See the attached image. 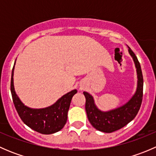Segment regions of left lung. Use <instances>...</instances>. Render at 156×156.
I'll return each mask as SVG.
<instances>
[{
    "instance_id": "8db88e82",
    "label": "left lung",
    "mask_w": 156,
    "mask_h": 156,
    "mask_svg": "<svg viewBox=\"0 0 156 156\" xmlns=\"http://www.w3.org/2000/svg\"><path fill=\"white\" fill-rule=\"evenodd\" d=\"M129 53L132 56L137 73V87L136 93L132 98L121 107L108 112H103L99 109L94 103L92 96L87 92H84L86 98L85 109L87 119L92 126L100 131L112 133L119 130L131 122L139 112L143 100L144 78L140 64L131 49L129 48Z\"/></svg>"
}]
</instances>
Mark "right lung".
Returning <instances> with one entry per match:
<instances>
[{
    "label": "right lung",
    "mask_w": 156,
    "mask_h": 156,
    "mask_svg": "<svg viewBox=\"0 0 156 156\" xmlns=\"http://www.w3.org/2000/svg\"><path fill=\"white\" fill-rule=\"evenodd\" d=\"M13 69L11 75V94L14 106L22 121L30 128L42 134H51L60 130L66 123L71 100L77 93V90L63 95L49 107L31 108L25 106L16 94L13 86Z\"/></svg>",
    "instance_id": "right-lung-1"
}]
</instances>
